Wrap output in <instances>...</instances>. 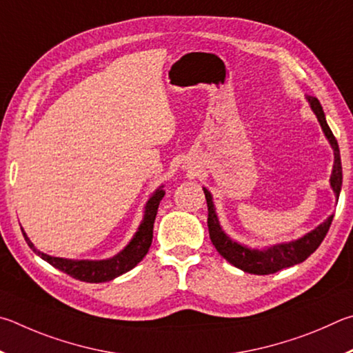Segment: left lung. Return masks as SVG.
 Here are the masks:
<instances>
[{"label":"left lung","mask_w":353,"mask_h":353,"mask_svg":"<svg viewBox=\"0 0 353 353\" xmlns=\"http://www.w3.org/2000/svg\"><path fill=\"white\" fill-rule=\"evenodd\" d=\"M307 101L313 113L316 114L319 125L323 128L324 136L327 138V141H329V144L333 150V169L330 175V188L338 201L339 192H341V186H343V167H341V154H339L338 142L335 139V136H333L330 127L327 125L325 114L318 99L307 96ZM203 190H205V196L208 201V228H209V237H211L212 245L215 246V250L219 251V254L223 256L231 265L250 274H273L283 268L293 267V265L304 262L307 257H310L313 252L318 250V246L324 240L333 220V214H332L323 221V223L314 228V230L307 232L305 236L292 240V242L276 243L271 246H265V248H251V246L239 243L237 240L231 239L223 231V228H221L219 221L217 211H215L212 194L209 192L206 188H203Z\"/></svg>","instance_id":"1"}]
</instances>
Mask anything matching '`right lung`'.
I'll return each instance as SVG.
<instances>
[{
	"label": "right lung",
	"instance_id": "1",
	"mask_svg": "<svg viewBox=\"0 0 353 353\" xmlns=\"http://www.w3.org/2000/svg\"><path fill=\"white\" fill-rule=\"evenodd\" d=\"M161 186L154 190L150 195V199L147 200L144 206V215L138 226V230L133 234V237L127 243L125 248L117 252L116 256L110 259H102V261H90V259H65V257H54L45 254L40 250L35 248V245L30 242V239L26 236V232H21L24 236V240L29 245V248L32 250L37 256H40L43 261H46L49 265H52L54 268H57L63 273L70 274L74 279H79L82 282L90 283H99V282H108L116 279L117 276H121L127 271L133 270L138 265L144 256L148 252V248L152 245L153 239V223L157 219L159 201L163 200L165 190Z\"/></svg>",
	"mask_w": 353,
	"mask_h": 353
}]
</instances>
